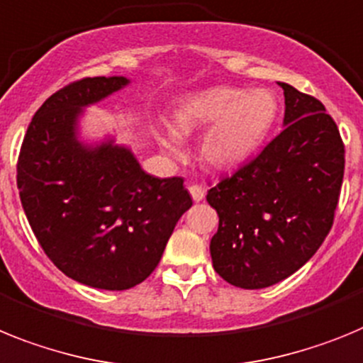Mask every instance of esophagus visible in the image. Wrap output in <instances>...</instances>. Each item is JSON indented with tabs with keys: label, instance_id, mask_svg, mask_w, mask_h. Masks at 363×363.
Masks as SVG:
<instances>
[{
	"label": "esophagus",
	"instance_id": "34e87169",
	"mask_svg": "<svg viewBox=\"0 0 363 363\" xmlns=\"http://www.w3.org/2000/svg\"><path fill=\"white\" fill-rule=\"evenodd\" d=\"M188 190H190L191 199H194L195 203H199V201L204 199V188L201 184H191Z\"/></svg>",
	"mask_w": 363,
	"mask_h": 363
}]
</instances>
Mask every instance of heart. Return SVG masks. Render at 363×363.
I'll return each mask as SVG.
<instances>
[{"instance_id":"1","label":"heart","mask_w":363,"mask_h":363,"mask_svg":"<svg viewBox=\"0 0 363 363\" xmlns=\"http://www.w3.org/2000/svg\"><path fill=\"white\" fill-rule=\"evenodd\" d=\"M276 94L269 89L210 87L188 94L175 107L173 125L159 129V143L181 155L184 140L208 128L201 138V159L216 169H234L263 146L277 118Z\"/></svg>"}]
</instances>
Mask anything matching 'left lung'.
Segmentation results:
<instances>
[{
	"label": "left lung",
	"mask_w": 363,
	"mask_h": 363,
	"mask_svg": "<svg viewBox=\"0 0 363 363\" xmlns=\"http://www.w3.org/2000/svg\"><path fill=\"white\" fill-rule=\"evenodd\" d=\"M277 84L285 94L283 131L206 195L219 216L210 241L213 269L250 291L283 281L316 254L333 226L345 166L323 104Z\"/></svg>",
	"instance_id": "left-lung-1"
}]
</instances>
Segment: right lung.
Here are the masks:
<instances>
[{"mask_svg": "<svg viewBox=\"0 0 363 363\" xmlns=\"http://www.w3.org/2000/svg\"><path fill=\"white\" fill-rule=\"evenodd\" d=\"M129 82L94 77L56 91L34 115L18 159L21 206L43 252L65 276L104 291L143 283L191 206L182 177L150 175L111 135L82 140L86 107Z\"/></svg>", "mask_w": 363, "mask_h": 363, "instance_id": "obj_1", "label": "right lung"}]
</instances>
